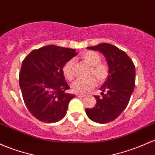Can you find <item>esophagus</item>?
<instances>
[{
    "mask_svg": "<svg viewBox=\"0 0 155 155\" xmlns=\"http://www.w3.org/2000/svg\"><path fill=\"white\" fill-rule=\"evenodd\" d=\"M77 97H85V95L84 94H78Z\"/></svg>",
    "mask_w": 155,
    "mask_h": 155,
    "instance_id": "esophagus-1",
    "label": "esophagus"
}]
</instances>
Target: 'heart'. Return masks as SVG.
<instances>
[{
  "label": "heart",
  "mask_w": 155,
  "mask_h": 155,
  "mask_svg": "<svg viewBox=\"0 0 155 155\" xmlns=\"http://www.w3.org/2000/svg\"><path fill=\"white\" fill-rule=\"evenodd\" d=\"M81 58L86 64L91 67L89 75L96 77L100 82H103L107 79L109 74L108 67L102 63L101 57L94 51H85L81 55ZM74 60L70 59L66 62L62 67V72L67 79L72 80L74 78ZM94 77H90L87 79H78L72 85V90L76 94H84L97 85V80Z\"/></svg>",
  "instance_id": "obj_1"
}]
</instances>
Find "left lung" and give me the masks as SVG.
Returning a JSON list of instances; mask_svg holds the SVG:
<instances>
[{"label":"left lung","instance_id":"1","mask_svg":"<svg viewBox=\"0 0 155 155\" xmlns=\"http://www.w3.org/2000/svg\"><path fill=\"white\" fill-rule=\"evenodd\" d=\"M86 48L101 52L108 66V77L100 88L102 97L94 96L96 106L86 109L91 121L105 124L116 119L129 103L135 88V65L125 52L113 45L101 43Z\"/></svg>","mask_w":155,"mask_h":155}]
</instances>
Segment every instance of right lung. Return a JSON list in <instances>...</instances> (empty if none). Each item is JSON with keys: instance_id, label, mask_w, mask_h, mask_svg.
<instances>
[{"instance_id": "obj_1", "label": "right lung", "mask_w": 155, "mask_h": 155, "mask_svg": "<svg viewBox=\"0 0 155 155\" xmlns=\"http://www.w3.org/2000/svg\"><path fill=\"white\" fill-rule=\"evenodd\" d=\"M78 53L74 49L47 45L31 51L22 63L19 81L26 107L36 119L55 123L67 114L74 94L62 72L64 64Z\"/></svg>"}]
</instances>
